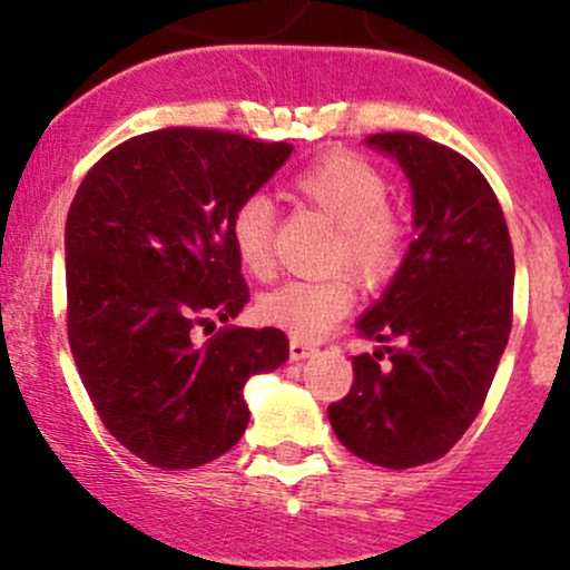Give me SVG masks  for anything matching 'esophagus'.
Segmentation results:
<instances>
[{
  "label": "esophagus",
  "mask_w": 570,
  "mask_h": 570,
  "mask_svg": "<svg viewBox=\"0 0 570 570\" xmlns=\"http://www.w3.org/2000/svg\"><path fill=\"white\" fill-rule=\"evenodd\" d=\"M313 353H316V345L305 343V340H297V337L289 340V356H292V362H303V358L313 356Z\"/></svg>",
  "instance_id": "34e87169"
}]
</instances>
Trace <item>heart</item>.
I'll use <instances>...</instances> for the list:
<instances>
[{
  "label": "heart",
  "mask_w": 570,
  "mask_h": 570,
  "mask_svg": "<svg viewBox=\"0 0 570 570\" xmlns=\"http://www.w3.org/2000/svg\"><path fill=\"white\" fill-rule=\"evenodd\" d=\"M391 185L381 168L353 153H330L297 171L286 195L299 206L316 208L335 222L326 265L345 267L367 289L389 284L402 267L407 225L389 203ZM276 208L265 195H248L230 214V240L248 276L263 278L273 263ZM353 305L345 276L294 278L263 294L257 313L265 324L281 326L297 340H318Z\"/></svg>",
  "instance_id": "b5f03b06"
}]
</instances>
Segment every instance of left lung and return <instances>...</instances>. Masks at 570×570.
I'll return each mask as SVG.
<instances>
[{"label": "left lung", "mask_w": 570, "mask_h": 570, "mask_svg": "<svg viewBox=\"0 0 570 570\" xmlns=\"http://www.w3.org/2000/svg\"><path fill=\"white\" fill-rule=\"evenodd\" d=\"M367 144L407 174L415 238L358 322L385 353L353 356V385L330 404V423L353 455L412 469L448 453L485 404L512 332L514 254L501 203L472 160L407 130Z\"/></svg>", "instance_id": "1"}]
</instances>
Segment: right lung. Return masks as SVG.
Listing matches in <instances>:
<instances>
[{
    "label": "right lung",
    "instance_id": "right-lung-1",
    "mask_svg": "<svg viewBox=\"0 0 570 570\" xmlns=\"http://www.w3.org/2000/svg\"><path fill=\"white\" fill-rule=\"evenodd\" d=\"M212 128L117 144L85 174L67 217V330L90 402L122 448L176 472L214 461L248 423L244 385L281 367L276 326L220 327L248 303L230 214L292 155Z\"/></svg>",
    "mask_w": 570,
    "mask_h": 570
}]
</instances>
